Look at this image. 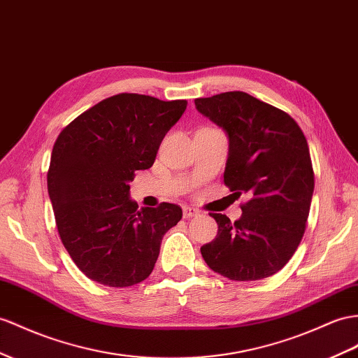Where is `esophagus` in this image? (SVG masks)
Masks as SVG:
<instances>
[{
  "label": "esophagus",
  "mask_w": 358,
  "mask_h": 358,
  "mask_svg": "<svg viewBox=\"0 0 358 358\" xmlns=\"http://www.w3.org/2000/svg\"><path fill=\"white\" fill-rule=\"evenodd\" d=\"M196 215H199V210H196L194 207H189V206L182 207V216H185L186 219H190V217H194Z\"/></svg>",
  "instance_id": "34e87169"
}]
</instances>
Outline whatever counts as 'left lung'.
Returning a JSON list of instances; mask_svg holds the SVG:
<instances>
[{
    "label": "left lung",
    "mask_w": 358,
    "mask_h": 358,
    "mask_svg": "<svg viewBox=\"0 0 358 358\" xmlns=\"http://www.w3.org/2000/svg\"><path fill=\"white\" fill-rule=\"evenodd\" d=\"M195 106L227 131L224 182L233 195L248 198L236 222L210 213L217 236L201 254L230 280L268 278L292 259L306 231L315 189L306 136L290 115L245 92L196 98Z\"/></svg>",
    "instance_id": "8db88e82"
}]
</instances>
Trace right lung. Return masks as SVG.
I'll list each match as a JSON object with an SVG mask.
<instances>
[{
    "instance_id": "1",
    "label": "right lung",
    "mask_w": 358,
    "mask_h": 358,
    "mask_svg": "<svg viewBox=\"0 0 358 358\" xmlns=\"http://www.w3.org/2000/svg\"><path fill=\"white\" fill-rule=\"evenodd\" d=\"M186 99L117 94L77 116L52 146L48 194L62 243L87 278L128 287L150 277L164 233L181 207L139 208L130 199L134 172L152 166Z\"/></svg>"
}]
</instances>
